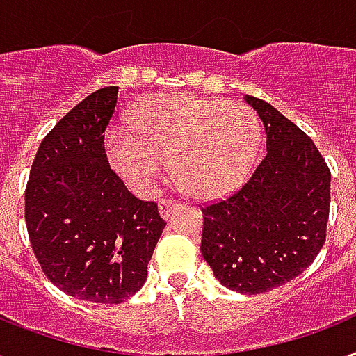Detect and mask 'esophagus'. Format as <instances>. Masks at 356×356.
Returning <instances> with one entry per match:
<instances>
[{
  "label": "esophagus",
  "mask_w": 356,
  "mask_h": 356,
  "mask_svg": "<svg viewBox=\"0 0 356 356\" xmlns=\"http://www.w3.org/2000/svg\"><path fill=\"white\" fill-rule=\"evenodd\" d=\"M176 208V200H159L158 202V209H159V216L163 217V219H167L169 217V213L172 211V209Z\"/></svg>",
  "instance_id": "obj_1"
}]
</instances>
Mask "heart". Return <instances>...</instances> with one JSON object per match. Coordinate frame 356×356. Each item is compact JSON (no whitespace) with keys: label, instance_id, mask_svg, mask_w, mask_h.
<instances>
[{"label":"heart","instance_id":"b5f03b06","mask_svg":"<svg viewBox=\"0 0 356 356\" xmlns=\"http://www.w3.org/2000/svg\"><path fill=\"white\" fill-rule=\"evenodd\" d=\"M260 145L261 126L252 109L180 92L143 102L129 126H113L106 156L139 197L158 189L170 156L175 172L195 195L219 198L249 178Z\"/></svg>","mask_w":356,"mask_h":356}]
</instances>
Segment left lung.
Segmentation results:
<instances>
[{
	"label": "left lung",
	"mask_w": 356,
	"mask_h": 356,
	"mask_svg": "<svg viewBox=\"0 0 356 356\" xmlns=\"http://www.w3.org/2000/svg\"><path fill=\"white\" fill-rule=\"evenodd\" d=\"M266 128V158L230 197L202 208L200 252L216 278L245 296L290 282L327 238L330 170L314 140L267 102L245 96Z\"/></svg>",
	"instance_id": "1"
}]
</instances>
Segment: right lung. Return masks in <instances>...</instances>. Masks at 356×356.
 Listing matches in <instances>:
<instances>
[{
	"instance_id": "1",
	"label": "right lung",
	"mask_w": 356,
	"mask_h": 356,
	"mask_svg": "<svg viewBox=\"0 0 356 356\" xmlns=\"http://www.w3.org/2000/svg\"><path fill=\"white\" fill-rule=\"evenodd\" d=\"M118 87H104L55 124L26 187V225L44 275L81 301L118 305L143 288L165 221L109 167L104 134Z\"/></svg>"
}]
</instances>
